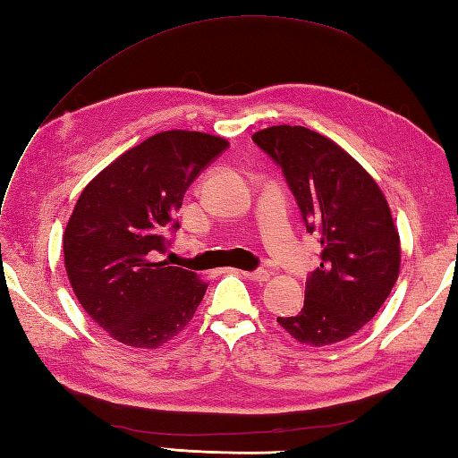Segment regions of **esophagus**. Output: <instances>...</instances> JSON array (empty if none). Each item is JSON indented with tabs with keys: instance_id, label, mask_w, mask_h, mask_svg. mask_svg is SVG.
<instances>
[{
	"instance_id": "esophagus-1",
	"label": "esophagus",
	"mask_w": 458,
	"mask_h": 458,
	"mask_svg": "<svg viewBox=\"0 0 458 458\" xmlns=\"http://www.w3.org/2000/svg\"><path fill=\"white\" fill-rule=\"evenodd\" d=\"M244 277H248L250 281H256V284H264V281L269 279V271L266 269H258V271H238Z\"/></svg>"
}]
</instances>
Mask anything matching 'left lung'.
Listing matches in <instances>:
<instances>
[{
    "mask_svg": "<svg viewBox=\"0 0 458 458\" xmlns=\"http://www.w3.org/2000/svg\"><path fill=\"white\" fill-rule=\"evenodd\" d=\"M251 140L284 171L307 232L323 248L303 309L277 323L301 344L340 343L374 318L400 276V234L387 200L362 165L303 125H274Z\"/></svg>",
    "mask_w": 458,
    "mask_h": 458,
    "instance_id": "8db88e82",
    "label": "left lung"
}]
</instances>
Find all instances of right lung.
Returning <instances> with one entry per match:
<instances>
[{
	"instance_id": "right-lung-1",
	"label": "right lung",
	"mask_w": 458,
	"mask_h": 458,
	"mask_svg": "<svg viewBox=\"0 0 458 458\" xmlns=\"http://www.w3.org/2000/svg\"><path fill=\"white\" fill-rule=\"evenodd\" d=\"M228 148L202 131L155 133L86 184L63 236L68 281L114 340L159 348L191 323L208 284L161 259L182 197Z\"/></svg>"
}]
</instances>
